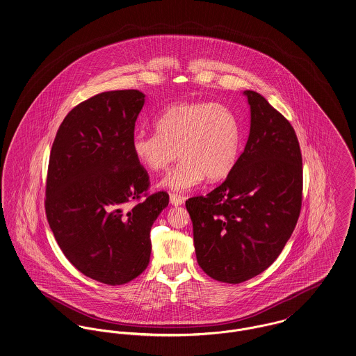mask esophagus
<instances>
[{
    "label": "esophagus",
    "instance_id": "1",
    "mask_svg": "<svg viewBox=\"0 0 356 356\" xmlns=\"http://www.w3.org/2000/svg\"><path fill=\"white\" fill-rule=\"evenodd\" d=\"M184 202H185L184 197L177 195V194H170V204H171V205H174V207H179V205H182Z\"/></svg>",
    "mask_w": 356,
    "mask_h": 356
}]
</instances>
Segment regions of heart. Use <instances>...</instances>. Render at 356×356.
<instances>
[{"label": "heart", "mask_w": 356, "mask_h": 356, "mask_svg": "<svg viewBox=\"0 0 356 356\" xmlns=\"http://www.w3.org/2000/svg\"><path fill=\"white\" fill-rule=\"evenodd\" d=\"M156 132L135 131L134 158L149 171H163L175 158L181 162L161 181V186L184 193L201 184L225 179L240 155V127L235 113L218 102L179 101L154 121Z\"/></svg>", "instance_id": "obj_1"}]
</instances>
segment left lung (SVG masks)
Here are the masks:
<instances>
[{
	"label": "left lung",
	"mask_w": 356,
	"mask_h": 356,
	"mask_svg": "<svg viewBox=\"0 0 356 356\" xmlns=\"http://www.w3.org/2000/svg\"><path fill=\"white\" fill-rule=\"evenodd\" d=\"M243 95L251 122L236 166L213 191L186 201L197 261L225 284L248 281L274 263L302 200V158L293 127L263 95Z\"/></svg>",
	"instance_id": "8db88e82"
}]
</instances>
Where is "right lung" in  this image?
I'll return each mask as SVG.
<instances>
[{
  "label": "right lung",
  "instance_id": "obj_1",
  "mask_svg": "<svg viewBox=\"0 0 356 356\" xmlns=\"http://www.w3.org/2000/svg\"><path fill=\"white\" fill-rule=\"evenodd\" d=\"M144 101L139 90H112L81 102L49 155L46 213L55 240L83 275L112 286L147 268L151 227L168 205L165 191L131 205L149 185L131 149Z\"/></svg>",
  "mask_w": 356,
  "mask_h": 356
}]
</instances>
